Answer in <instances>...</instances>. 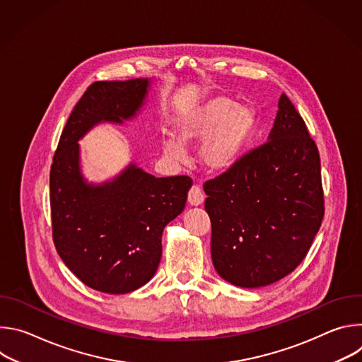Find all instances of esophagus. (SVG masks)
Returning a JSON list of instances; mask_svg holds the SVG:
<instances>
[{
	"label": "esophagus",
	"mask_w": 362,
	"mask_h": 362,
	"mask_svg": "<svg viewBox=\"0 0 362 362\" xmlns=\"http://www.w3.org/2000/svg\"><path fill=\"white\" fill-rule=\"evenodd\" d=\"M187 202L192 206H200L204 202V194H203L202 189L197 185L190 187L189 194H187Z\"/></svg>",
	"instance_id": "obj_1"
}]
</instances>
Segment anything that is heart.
Instances as JSON below:
<instances>
[{
    "label": "heart",
    "mask_w": 362,
    "mask_h": 362,
    "mask_svg": "<svg viewBox=\"0 0 362 362\" xmlns=\"http://www.w3.org/2000/svg\"><path fill=\"white\" fill-rule=\"evenodd\" d=\"M257 127V113L250 105H238L226 94H212L185 107L177 115V136H165L163 151L173 159L185 156V144L202 141L199 158L214 173L230 170L242 158Z\"/></svg>",
    "instance_id": "heart-1"
}]
</instances>
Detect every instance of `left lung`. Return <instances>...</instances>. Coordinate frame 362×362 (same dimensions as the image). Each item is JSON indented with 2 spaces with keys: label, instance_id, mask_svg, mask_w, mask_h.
Wrapping results in <instances>:
<instances>
[{
  "label": "left lung",
  "instance_id": "left-lung-1",
  "mask_svg": "<svg viewBox=\"0 0 362 362\" xmlns=\"http://www.w3.org/2000/svg\"><path fill=\"white\" fill-rule=\"evenodd\" d=\"M212 223V262L240 288H261L291 274L324 218L315 141L282 94L268 141L203 185Z\"/></svg>",
  "mask_w": 362,
  "mask_h": 362
}]
</instances>
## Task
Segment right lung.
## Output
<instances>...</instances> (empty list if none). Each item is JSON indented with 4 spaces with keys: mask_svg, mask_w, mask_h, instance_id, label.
Listing matches in <instances>:
<instances>
[{
    "mask_svg": "<svg viewBox=\"0 0 362 362\" xmlns=\"http://www.w3.org/2000/svg\"><path fill=\"white\" fill-rule=\"evenodd\" d=\"M148 87V78L93 83L67 120L49 172L56 249L84 285L105 293L136 291L156 274L163 229L183 212L192 187L189 176L156 177L134 163L97 185L81 173L78 140L98 123L136 117Z\"/></svg>",
    "mask_w": 362,
    "mask_h": 362,
    "instance_id": "obj_1",
    "label": "right lung"
}]
</instances>
